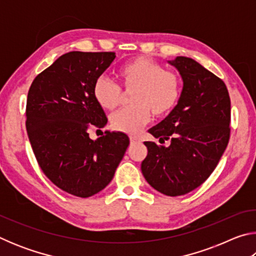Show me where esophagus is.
Returning <instances> with one entry per match:
<instances>
[{
    "label": "esophagus",
    "instance_id": "34e87169",
    "mask_svg": "<svg viewBox=\"0 0 256 256\" xmlns=\"http://www.w3.org/2000/svg\"><path fill=\"white\" fill-rule=\"evenodd\" d=\"M130 141L131 144H134V142H138V138L136 136H130Z\"/></svg>",
    "mask_w": 256,
    "mask_h": 256
}]
</instances>
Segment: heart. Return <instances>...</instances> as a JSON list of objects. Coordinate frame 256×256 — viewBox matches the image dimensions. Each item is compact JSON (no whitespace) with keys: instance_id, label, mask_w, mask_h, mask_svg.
<instances>
[{"instance_id":"obj_1","label":"heart","mask_w":256,"mask_h":256,"mask_svg":"<svg viewBox=\"0 0 256 256\" xmlns=\"http://www.w3.org/2000/svg\"><path fill=\"white\" fill-rule=\"evenodd\" d=\"M118 76L126 94H132V107L112 116L110 124L115 131L134 136L149 122L150 116L164 118L177 106L182 92L180 76L164 70L157 60L138 56L120 68ZM94 97L99 106L112 112L123 100V90L118 84L100 76L94 81Z\"/></svg>"}]
</instances>
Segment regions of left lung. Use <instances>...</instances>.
<instances>
[{"mask_svg": "<svg viewBox=\"0 0 256 256\" xmlns=\"http://www.w3.org/2000/svg\"><path fill=\"white\" fill-rule=\"evenodd\" d=\"M170 64L183 78V92L170 114L149 131L170 144L146 141L141 170L158 192L178 196L204 183L222 158L230 138V98L224 82L194 60L177 56Z\"/></svg>", "mask_w": 256, "mask_h": 256, "instance_id": "obj_1", "label": "left lung"}]
</instances>
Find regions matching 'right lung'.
Listing matches in <instances>:
<instances>
[{
	"label": "right lung",
	"instance_id": "obj_1",
	"mask_svg": "<svg viewBox=\"0 0 256 256\" xmlns=\"http://www.w3.org/2000/svg\"><path fill=\"white\" fill-rule=\"evenodd\" d=\"M116 58L114 52H70L34 78L26 106V128L34 157L52 183L89 198L110 184L130 144L122 132L92 128L107 124L94 84Z\"/></svg>",
	"mask_w": 256,
	"mask_h": 256
}]
</instances>
